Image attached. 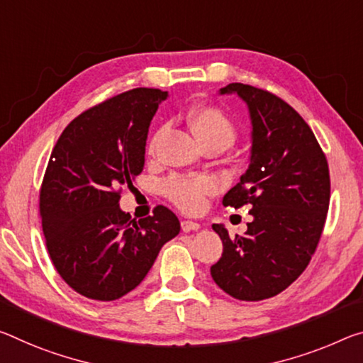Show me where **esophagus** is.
<instances>
[{
	"mask_svg": "<svg viewBox=\"0 0 363 363\" xmlns=\"http://www.w3.org/2000/svg\"><path fill=\"white\" fill-rule=\"evenodd\" d=\"M181 228H182V231H184V233L199 231V229H200V224H199V223H195V221H189V220H186V221H182V223H181Z\"/></svg>",
	"mask_w": 363,
	"mask_h": 363,
	"instance_id": "1",
	"label": "esophagus"
}]
</instances>
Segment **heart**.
<instances>
[{
  "label": "heart",
  "mask_w": 363,
  "mask_h": 363,
  "mask_svg": "<svg viewBox=\"0 0 363 363\" xmlns=\"http://www.w3.org/2000/svg\"><path fill=\"white\" fill-rule=\"evenodd\" d=\"M187 124L200 145H221L229 148L235 140L238 130L231 119L220 108L200 106L192 109L187 116ZM153 139L150 150L155 147ZM216 189L215 179L210 176H171L163 182V194L172 203L184 211H199L205 203V195Z\"/></svg>",
  "instance_id": "b5f03b06"
}]
</instances>
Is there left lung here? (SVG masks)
Wrapping results in <instances>:
<instances>
[{"label": "left lung", "instance_id": "8db88e82", "mask_svg": "<svg viewBox=\"0 0 363 363\" xmlns=\"http://www.w3.org/2000/svg\"><path fill=\"white\" fill-rule=\"evenodd\" d=\"M249 108V169L223 199L224 206L250 205L242 235L229 238L213 224L223 255L210 268L221 289L239 301H263L302 274L318 245L330 205V169L312 129L294 108L267 90L229 84Z\"/></svg>", "mask_w": 363, "mask_h": 363}]
</instances>
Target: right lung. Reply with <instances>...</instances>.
Instances as JSON below:
<instances>
[{
	"label": "right lung",
	"mask_w": 363,
	"mask_h": 363,
	"mask_svg": "<svg viewBox=\"0 0 363 363\" xmlns=\"http://www.w3.org/2000/svg\"><path fill=\"white\" fill-rule=\"evenodd\" d=\"M166 99L158 89L113 96L71 121L51 152L40 191L43 234L56 272L84 297L108 302L135 289L181 231L166 206L139 221L119 208L121 187L142 172L148 128Z\"/></svg>",
	"instance_id": "right-lung-1"
}]
</instances>
